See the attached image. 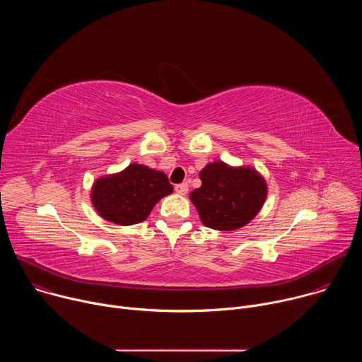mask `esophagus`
<instances>
[{
  "instance_id": "1",
  "label": "esophagus",
  "mask_w": 362,
  "mask_h": 362,
  "mask_svg": "<svg viewBox=\"0 0 362 362\" xmlns=\"http://www.w3.org/2000/svg\"><path fill=\"white\" fill-rule=\"evenodd\" d=\"M187 190H189V185L187 183H180V185L175 186V192L177 194H180V196H185L187 193Z\"/></svg>"
}]
</instances>
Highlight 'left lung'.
<instances>
[{
  "label": "left lung",
  "mask_w": 362,
  "mask_h": 362,
  "mask_svg": "<svg viewBox=\"0 0 362 362\" xmlns=\"http://www.w3.org/2000/svg\"><path fill=\"white\" fill-rule=\"evenodd\" d=\"M199 177L202 186L190 200L204 226L230 232L247 225L268 196L265 177L250 166H230L222 160L206 165Z\"/></svg>",
  "instance_id": "obj_1"
}]
</instances>
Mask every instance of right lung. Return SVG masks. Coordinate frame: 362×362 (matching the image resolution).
Instances as JSON below:
<instances>
[{
	"label": "right lung",
	"mask_w": 362,
	"mask_h": 362,
	"mask_svg": "<svg viewBox=\"0 0 362 362\" xmlns=\"http://www.w3.org/2000/svg\"><path fill=\"white\" fill-rule=\"evenodd\" d=\"M172 192L163 172L132 163L122 172L97 177L90 199L103 219L130 226L146 221L156 203Z\"/></svg>",
	"instance_id": "add662e5"
}]
</instances>
